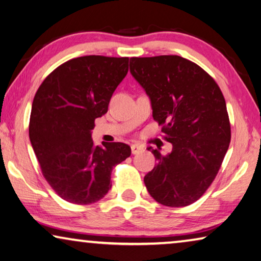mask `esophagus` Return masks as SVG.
<instances>
[{
    "label": "esophagus",
    "mask_w": 261,
    "mask_h": 261,
    "mask_svg": "<svg viewBox=\"0 0 261 261\" xmlns=\"http://www.w3.org/2000/svg\"><path fill=\"white\" fill-rule=\"evenodd\" d=\"M140 151H143V147L140 145H137V144H134V145H131V152L132 154H137Z\"/></svg>",
    "instance_id": "1"
}]
</instances>
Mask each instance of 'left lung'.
<instances>
[{
    "mask_svg": "<svg viewBox=\"0 0 261 261\" xmlns=\"http://www.w3.org/2000/svg\"><path fill=\"white\" fill-rule=\"evenodd\" d=\"M130 73L173 146L166 155L152 150L158 163L144 177L147 192L160 204H192L212 185L229 148L224 96L208 73L179 56L131 58Z\"/></svg>",
    "mask_w": 261,
    "mask_h": 261,
    "instance_id": "1",
    "label": "left lung"
}]
</instances>
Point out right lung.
<instances>
[{
    "mask_svg": "<svg viewBox=\"0 0 261 261\" xmlns=\"http://www.w3.org/2000/svg\"><path fill=\"white\" fill-rule=\"evenodd\" d=\"M129 58L86 56L45 79L31 107L29 137L49 186L65 201L90 204L107 195L116 165L131 154L124 143L96 146L94 121L108 111Z\"/></svg>",
    "mask_w": 261,
    "mask_h": 261,
    "instance_id": "obj_1",
    "label": "right lung"
}]
</instances>
